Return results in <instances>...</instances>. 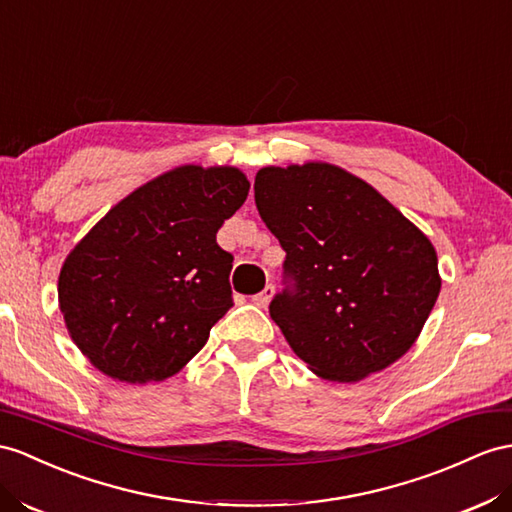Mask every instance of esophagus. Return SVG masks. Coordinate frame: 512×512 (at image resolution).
I'll return each instance as SVG.
<instances>
[{
	"label": "esophagus",
	"mask_w": 512,
	"mask_h": 512,
	"mask_svg": "<svg viewBox=\"0 0 512 512\" xmlns=\"http://www.w3.org/2000/svg\"><path fill=\"white\" fill-rule=\"evenodd\" d=\"M272 296H274V285L272 283H268L264 290H261L259 294H255L253 296V303L257 305V307H268V303L272 300Z\"/></svg>",
	"instance_id": "obj_1"
}]
</instances>
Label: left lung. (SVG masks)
Wrapping results in <instances>:
<instances>
[{
    "label": "left lung",
    "instance_id": "obj_1",
    "mask_svg": "<svg viewBox=\"0 0 512 512\" xmlns=\"http://www.w3.org/2000/svg\"><path fill=\"white\" fill-rule=\"evenodd\" d=\"M255 205L285 251L270 316L311 372L352 383L413 346L441 290L437 253L385 196L331 164L268 166Z\"/></svg>",
    "mask_w": 512,
    "mask_h": 512
}]
</instances>
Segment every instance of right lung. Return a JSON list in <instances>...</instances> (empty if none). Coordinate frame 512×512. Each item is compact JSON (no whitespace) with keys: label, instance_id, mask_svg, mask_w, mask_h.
<instances>
[{"label":"right lung","instance_id":"right-lung-1","mask_svg":"<svg viewBox=\"0 0 512 512\" xmlns=\"http://www.w3.org/2000/svg\"><path fill=\"white\" fill-rule=\"evenodd\" d=\"M238 168L181 166L114 205L58 279L67 329L97 370L123 383L177 374L233 307V255L216 233L248 196Z\"/></svg>","mask_w":512,"mask_h":512}]
</instances>
